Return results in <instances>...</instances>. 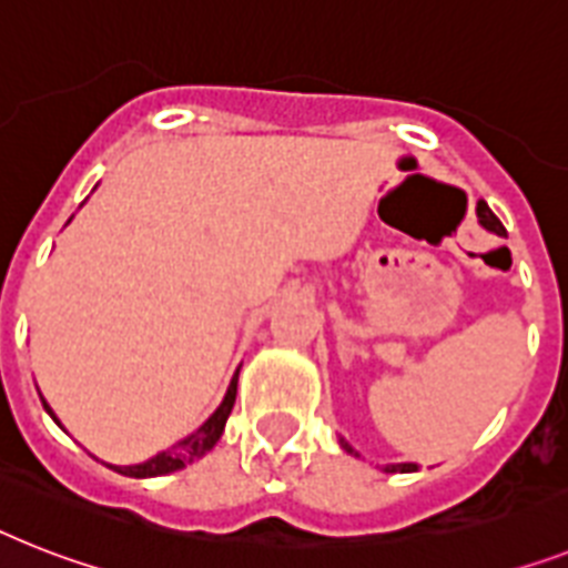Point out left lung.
<instances>
[{
	"mask_svg": "<svg viewBox=\"0 0 568 568\" xmlns=\"http://www.w3.org/2000/svg\"><path fill=\"white\" fill-rule=\"evenodd\" d=\"M476 214H479V223L487 229V232L505 234V226H503V223H499V217H496L494 211L487 209V203L476 205ZM339 444L345 449H348V453H354V449H351L345 442H339ZM412 470H418V467H415V464H388V467H386V473H412Z\"/></svg>",
	"mask_w": 568,
	"mask_h": 568,
	"instance_id": "obj_1",
	"label": "left lung"
}]
</instances>
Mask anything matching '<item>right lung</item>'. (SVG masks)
Listing matches in <instances>:
<instances>
[{
    "instance_id": "right-lung-1",
    "label": "right lung",
    "mask_w": 568,
    "mask_h": 568,
    "mask_svg": "<svg viewBox=\"0 0 568 568\" xmlns=\"http://www.w3.org/2000/svg\"><path fill=\"white\" fill-rule=\"evenodd\" d=\"M234 395H237V372H234L232 383H229L226 397H223V403L217 406V412H214V415H211V418L205 420V424L200 426L194 435L182 438L176 447L165 449V453H159V456H153V458H148L144 464H130V467H112L110 464V467L115 473H121V476L150 479V476H168V473H173V470H182L185 464L196 462V458H203L205 453H209V449L220 442L223 429H226V420H229V415H232V406H234ZM42 406H45V412H49L51 418H54V412H51L49 403H42Z\"/></svg>"
}]
</instances>
